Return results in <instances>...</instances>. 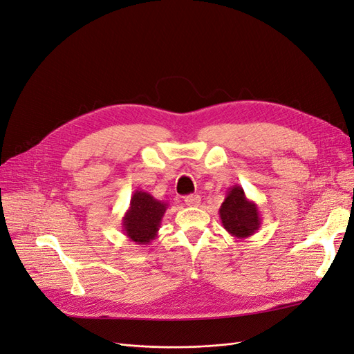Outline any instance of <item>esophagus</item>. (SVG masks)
Returning <instances> with one entry per match:
<instances>
[{
  "mask_svg": "<svg viewBox=\"0 0 354 354\" xmlns=\"http://www.w3.org/2000/svg\"><path fill=\"white\" fill-rule=\"evenodd\" d=\"M187 207H199L201 205V196L199 195H189L185 198Z\"/></svg>",
  "mask_w": 354,
  "mask_h": 354,
  "instance_id": "obj_1",
  "label": "esophagus"
}]
</instances>
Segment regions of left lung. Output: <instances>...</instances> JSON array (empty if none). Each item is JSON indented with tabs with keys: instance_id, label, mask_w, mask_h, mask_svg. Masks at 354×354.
<instances>
[{
	"instance_id": "obj_1",
	"label": "left lung",
	"mask_w": 354,
	"mask_h": 354,
	"mask_svg": "<svg viewBox=\"0 0 354 354\" xmlns=\"http://www.w3.org/2000/svg\"><path fill=\"white\" fill-rule=\"evenodd\" d=\"M218 214L223 227L238 239L252 236L261 226L259 205L246 198L243 189L238 185L227 189Z\"/></svg>"
}]
</instances>
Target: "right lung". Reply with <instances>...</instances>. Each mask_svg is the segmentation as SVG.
I'll list each match as a JSON object with an SVG mask.
<instances>
[{"mask_svg": "<svg viewBox=\"0 0 354 354\" xmlns=\"http://www.w3.org/2000/svg\"><path fill=\"white\" fill-rule=\"evenodd\" d=\"M168 203L155 199L145 190H136L122 217L125 236L137 245H149L156 236Z\"/></svg>", "mask_w": 354, "mask_h": 354, "instance_id": "1", "label": "right lung"}]
</instances>
